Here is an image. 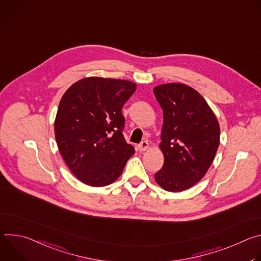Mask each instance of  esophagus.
<instances>
[{"label": "esophagus", "mask_w": 261, "mask_h": 261, "mask_svg": "<svg viewBox=\"0 0 261 261\" xmlns=\"http://www.w3.org/2000/svg\"><path fill=\"white\" fill-rule=\"evenodd\" d=\"M147 147H148V142H147L146 140H143V141H141V142L138 144V150H139L140 152L145 151Z\"/></svg>", "instance_id": "34e87169"}]
</instances>
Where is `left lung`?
Returning <instances> with one entry per match:
<instances>
[{"label":"left lung","mask_w":261,"mask_h":261,"mask_svg":"<svg viewBox=\"0 0 261 261\" xmlns=\"http://www.w3.org/2000/svg\"><path fill=\"white\" fill-rule=\"evenodd\" d=\"M154 94L163 110L164 155L155 179L164 190L180 192L199 181L212 165L220 142L219 123L203 97L189 86L161 85Z\"/></svg>","instance_id":"8db88e82"}]
</instances>
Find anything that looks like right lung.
Returning a JSON list of instances; mask_svg holds the SVG:
<instances>
[{
    "label": "right lung",
    "instance_id": "1",
    "mask_svg": "<svg viewBox=\"0 0 261 261\" xmlns=\"http://www.w3.org/2000/svg\"><path fill=\"white\" fill-rule=\"evenodd\" d=\"M135 89L128 81L88 77L62 97L55 121L57 144L72 173L86 185L114 182L135 153L124 138L122 114Z\"/></svg>",
    "mask_w": 261,
    "mask_h": 261
}]
</instances>
